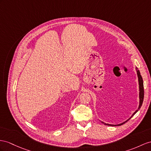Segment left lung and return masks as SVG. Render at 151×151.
I'll use <instances>...</instances> for the list:
<instances>
[{
	"label": "left lung",
	"instance_id": "1",
	"mask_svg": "<svg viewBox=\"0 0 151 151\" xmlns=\"http://www.w3.org/2000/svg\"><path fill=\"white\" fill-rule=\"evenodd\" d=\"M136 70H137V75H138V82H139V88H140V94H139V97H140V105H139V107H138V110H136L134 112V114L132 115V116H131V117L128 119V120H129L131 117H133V116L136 114L137 111H138V110L140 109L141 108V106H142V103H143V101H144V82H143V79H142V76H141V75H140V71L138 70V69L137 68H136ZM128 120H127L126 121H125V122H124L123 123H121V124H118V125H111V124H106V123H104V122H103L104 124H105V125H107V126H121V125H122L123 124H124L125 122H126L127 121H128Z\"/></svg>",
	"mask_w": 151,
	"mask_h": 151
}]
</instances>
